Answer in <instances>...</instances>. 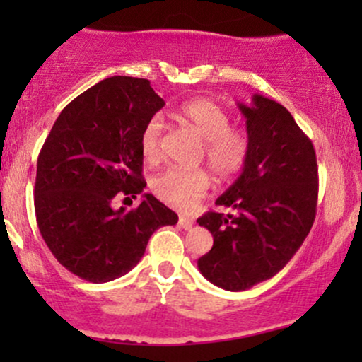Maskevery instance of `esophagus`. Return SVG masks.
<instances>
[{
    "label": "esophagus",
    "instance_id": "34e87169",
    "mask_svg": "<svg viewBox=\"0 0 362 362\" xmlns=\"http://www.w3.org/2000/svg\"><path fill=\"white\" fill-rule=\"evenodd\" d=\"M178 226H180L182 230H190V228L194 226V221L189 218H180L178 219Z\"/></svg>",
    "mask_w": 362,
    "mask_h": 362
}]
</instances>
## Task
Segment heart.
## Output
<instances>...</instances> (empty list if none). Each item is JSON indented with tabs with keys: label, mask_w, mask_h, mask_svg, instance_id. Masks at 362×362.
I'll use <instances>...</instances> for the list:
<instances>
[{
	"label": "heart",
	"mask_w": 362,
	"mask_h": 362,
	"mask_svg": "<svg viewBox=\"0 0 362 362\" xmlns=\"http://www.w3.org/2000/svg\"><path fill=\"white\" fill-rule=\"evenodd\" d=\"M177 119L195 132L202 143V156L213 173L221 180L242 170L248 156V136L243 129L230 126V115L221 105L207 98L187 102L177 112ZM163 120L151 117L139 138L141 155L146 163H156L161 158ZM211 187L204 170L168 168L151 180V190L165 204L189 211L201 201Z\"/></svg>",
	"instance_id": "heart-1"
}]
</instances>
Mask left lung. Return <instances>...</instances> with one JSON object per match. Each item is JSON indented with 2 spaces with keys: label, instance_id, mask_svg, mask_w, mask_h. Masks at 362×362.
<instances>
[{
  "label": "left lung",
  "instance_id": "obj_1",
  "mask_svg": "<svg viewBox=\"0 0 362 362\" xmlns=\"http://www.w3.org/2000/svg\"><path fill=\"white\" fill-rule=\"evenodd\" d=\"M247 119L248 156L242 173L197 219L213 235V248L197 260L207 281L245 291L276 276L308 236L317 214L318 167L308 136L286 107L262 95L238 103Z\"/></svg>",
  "mask_w": 362,
  "mask_h": 362
}]
</instances>
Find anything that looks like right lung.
Returning <instances> with one entry per match:
<instances>
[{
	"label": "right lung",
	"mask_w": 362,
	"mask_h": 362,
	"mask_svg": "<svg viewBox=\"0 0 362 362\" xmlns=\"http://www.w3.org/2000/svg\"><path fill=\"white\" fill-rule=\"evenodd\" d=\"M148 80L107 78L62 109L40 149L35 218L61 265L88 282L124 276L144 255L158 228L178 216L151 194L136 209L114 199L143 192V127L163 109Z\"/></svg>",
	"instance_id": "1"
}]
</instances>
